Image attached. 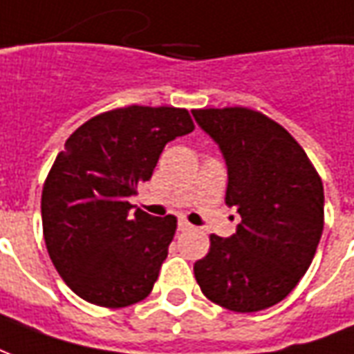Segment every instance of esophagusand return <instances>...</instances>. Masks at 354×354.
Masks as SVG:
<instances>
[{
    "label": "esophagus",
    "instance_id": "34e87169",
    "mask_svg": "<svg viewBox=\"0 0 354 354\" xmlns=\"http://www.w3.org/2000/svg\"><path fill=\"white\" fill-rule=\"evenodd\" d=\"M177 229L179 231H191L192 225L187 221V219H179V223H177Z\"/></svg>",
    "mask_w": 354,
    "mask_h": 354
}]
</instances>
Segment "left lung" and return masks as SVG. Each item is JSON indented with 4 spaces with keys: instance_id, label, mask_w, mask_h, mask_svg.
<instances>
[{
    "instance_id": "8db88e82",
    "label": "left lung",
    "mask_w": 354,
    "mask_h": 354,
    "mask_svg": "<svg viewBox=\"0 0 354 354\" xmlns=\"http://www.w3.org/2000/svg\"><path fill=\"white\" fill-rule=\"evenodd\" d=\"M227 165L225 204L241 223L209 235L194 277L212 303L258 312L283 301L306 274L324 229V187L308 156L270 117L247 107L194 109Z\"/></svg>"
}]
</instances>
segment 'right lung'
Segmentation results:
<instances>
[{
	"label": "right lung",
	"instance_id": "obj_1",
	"mask_svg": "<svg viewBox=\"0 0 354 354\" xmlns=\"http://www.w3.org/2000/svg\"><path fill=\"white\" fill-rule=\"evenodd\" d=\"M179 107L129 106L92 117L57 153L42 191V227L55 270L80 299L123 308L146 299L177 218L133 212L167 142L192 133Z\"/></svg>",
	"mask_w": 354,
	"mask_h": 354
}]
</instances>
